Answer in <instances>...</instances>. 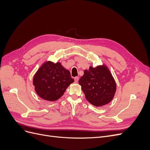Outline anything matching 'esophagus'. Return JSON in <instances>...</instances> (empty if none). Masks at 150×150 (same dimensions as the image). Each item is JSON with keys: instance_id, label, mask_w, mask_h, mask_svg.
<instances>
[{"instance_id": "1", "label": "esophagus", "mask_w": 150, "mask_h": 150, "mask_svg": "<svg viewBox=\"0 0 150 150\" xmlns=\"http://www.w3.org/2000/svg\"><path fill=\"white\" fill-rule=\"evenodd\" d=\"M74 81H75V83H78V81H79V78H78V77H75V78H74Z\"/></svg>"}]
</instances>
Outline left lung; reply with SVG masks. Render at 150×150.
Listing matches in <instances>:
<instances>
[{
    "instance_id": "8db88e82",
    "label": "left lung",
    "mask_w": 150,
    "mask_h": 150,
    "mask_svg": "<svg viewBox=\"0 0 150 150\" xmlns=\"http://www.w3.org/2000/svg\"><path fill=\"white\" fill-rule=\"evenodd\" d=\"M86 99L95 106H101L112 101L116 90L115 81L106 66L90 67L84 70L79 80Z\"/></svg>"
}]
</instances>
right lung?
I'll return each instance as SVG.
<instances>
[{
  "label": "right lung",
  "mask_w": 150,
  "mask_h": 150,
  "mask_svg": "<svg viewBox=\"0 0 150 150\" xmlns=\"http://www.w3.org/2000/svg\"><path fill=\"white\" fill-rule=\"evenodd\" d=\"M74 80L70 72L60 62L47 61L44 63L34 75L33 84L35 92L41 98L54 101L60 98Z\"/></svg>",
  "instance_id": "obj_1"
}]
</instances>
